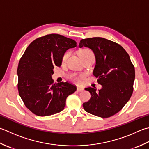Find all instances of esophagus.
Masks as SVG:
<instances>
[{
  "label": "esophagus",
  "mask_w": 149,
  "mask_h": 149,
  "mask_svg": "<svg viewBox=\"0 0 149 149\" xmlns=\"http://www.w3.org/2000/svg\"><path fill=\"white\" fill-rule=\"evenodd\" d=\"M77 92H82V91H83V88H81V87H77Z\"/></svg>",
  "instance_id": "obj_1"
}]
</instances>
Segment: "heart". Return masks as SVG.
I'll return each mask as SVG.
<instances>
[{"label": "heart", "mask_w": 149, "mask_h": 149, "mask_svg": "<svg viewBox=\"0 0 149 149\" xmlns=\"http://www.w3.org/2000/svg\"><path fill=\"white\" fill-rule=\"evenodd\" d=\"M70 52L69 51L66 52L65 53L63 54L62 59H61V62H62L63 64H65L66 63V61L68 60L70 56ZM91 55H94V54H93V52L91 50H90V49H82V50L80 51L79 52V56L82 60H83L84 58L91 56ZM84 77H85V75L84 74L78 75L76 74H71L70 75H68V78L70 79L75 83H79L81 79H83Z\"/></svg>", "instance_id": "b5f03b06"}]
</instances>
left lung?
<instances>
[{
  "mask_svg": "<svg viewBox=\"0 0 149 149\" xmlns=\"http://www.w3.org/2000/svg\"><path fill=\"white\" fill-rule=\"evenodd\" d=\"M90 48L95 57L93 72L102 88H88L91 97L83 104L84 110L98 117L106 118L123 109L133 92L135 69L130 57L121 45L101 37L81 40L79 47Z\"/></svg>",
  "mask_w": 149,
  "mask_h": 149,
  "instance_id": "left-lung-1",
  "label": "left lung"
}]
</instances>
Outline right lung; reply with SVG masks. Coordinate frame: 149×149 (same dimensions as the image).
<instances>
[{"instance_id":"add662e5","label":"right lung","mask_w":149,"mask_h":149,"mask_svg":"<svg viewBox=\"0 0 149 149\" xmlns=\"http://www.w3.org/2000/svg\"><path fill=\"white\" fill-rule=\"evenodd\" d=\"M77 46L74 40L59 34H49L31 42L19 61V94L24 104L38 116L55 114L64 109L66 100L76 86L68 82L54 83L55 66H61L63 54Z\"/></svg>"}]
</instances>
